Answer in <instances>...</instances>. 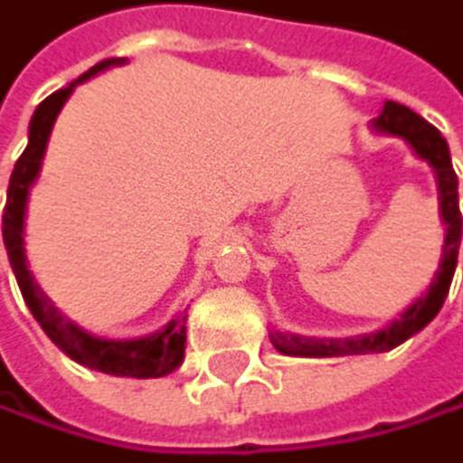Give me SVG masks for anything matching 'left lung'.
<instances>
[{
    "label": "left lung",
    "instance_id": "left-lung-1",
    "mask_svg": "<svg viewBox=\"0 0 463 463\" xmlns=\"http://www.w3.org/2000/svg\"><path fill=\"white\" fill-rule=\"evenodd\" d=\"M373 131L386 134V137H401L403 143L432 168L435 183H439V214L447 229L444 246H441V263L435 269L427 292L418 300H412L410 307L383 329L369 332V335H354V337H307V335L271 329L269 332L271 344L283 354H295V358H341V354L390 352L398 344L410 341L412 335H418L444 307V298L449 292L452 275H456V266H458V246H461L458 177H456V171H452L449 146L441 137V131L430 126L424 117H418L407 105H398L390 99L383 102L381 114L373 119Z\"/></svg>",
    "mask_w": 463,
    "mask_h": 463
}]
</instances>
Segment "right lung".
I'll return each mask as SVG.
<instances>
[{"mask_svg":"<svg viewBox=\"0 0 463 463\" xmlns=\"http://www.w3.org/2000/svg\"><path fill=\"white\" fill-rule=\"evenodd\" d=\"M126 56H114V60H102L90 71H85L80 80H73L62 90H56L48 99L36 105L28 126V146L14 165L11 185H7V203L2 214V237L7 249V260L16 275L19 292L28 303L36 324L45 329V335L60 346L71 361H77L88 369H97L105 375L117 378H163L183 364L185 358V315L180 312L175 320H168L163 329H156L146 337H131V341H109V337H97L68 320L60 309L53 307L51 298L39 288L28 269V254H24V217H28V197L31 188L39 180L43 171L45 148L53 131V122L60 117L62 105L73 94L80 82L97 77V73L109 71L114 65H126Z\"/></svg>","mask_w":463,"mask_h":463,"instance_id":"right-lung-1","label":"right lung"}]
</instances>
